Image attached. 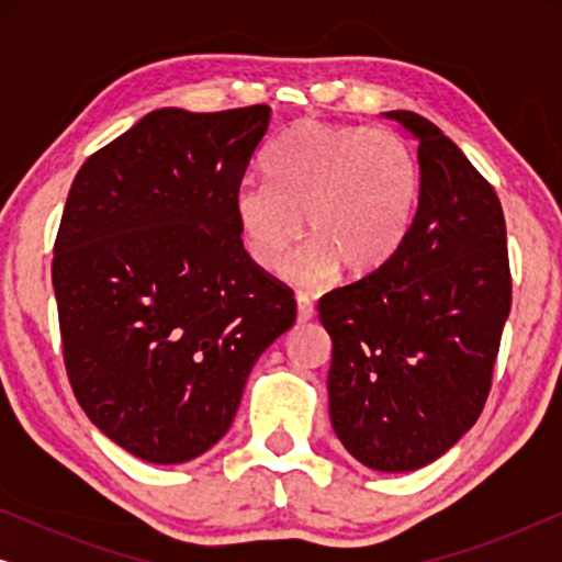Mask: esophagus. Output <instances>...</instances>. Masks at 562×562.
<instances>
[{
    "label": "esophagus",
    "instance_id": "obj_1",
    "mask_svg": "<svg viewBox=\"0 0 562 562\" xmlns=\"http://www.w3.org/2000/svg\"><path fill=\"white\" fill-rule=\"evenodd\" d=\"M314 317V304L306 294H296V319L299 322H310Z\"/></svg>",
    "mask_w": 562,
    "mask_h": 562
}]
</instances>
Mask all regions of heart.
<instances>
[{"mask_svg": "<svg viewBox=\"0 0 562 562\" xmlns=\"http://www.w3.org/2000/svg\"><path fill=\"white\" fill-rule=\"evenodd\" d=\"M266 179H245L233 196L245 252L260 271L281 276L299 237L312 243L296 263L306 286L345 268L368 276L402 248L417 217L419 164L386 127L306 120L266 156Z\"/></svg>", "mask_w": 562, "mask_h": 562, "instance_id": "b5f03b06", "label": "heart"}]
</instances>
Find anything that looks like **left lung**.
<instances>
[{"instance_id":"1","label":"left lung","mask_w":562,"mask_h":562,"mask_svg":"<svg viewBox=\"0 0 562 562\" xmlns=\"http://www.w3.org/2000/svg\"><path fill=\"white\" fill-rule=\"evenodd\" d=\"M419 140V206L394 258L319 299L333 337L329 419L373 471L448 452L481 417L512 310L496 191L456 143L414 112H386Z\"/></svg>"}]
</instances>
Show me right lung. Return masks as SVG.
<instances>
[{
    "label": "right lung",
    "mask_w": 562,
    "mask_h": 562,
    "mask_svg": "<svg viewBox=\"0 0 562 562\" xmlns=\"http://www.w3.org/2000/svg\"><path fill=\"white\" fill-rule=\"evenodd\" d=\"M268 104L156 110L83 160L53 245L60 345L87 417L148 463L233 425L245 381L296 319L243 248L233 196Z\"/></svg>",
    "instance_id": "right-lung-1"
}]
</instances>
